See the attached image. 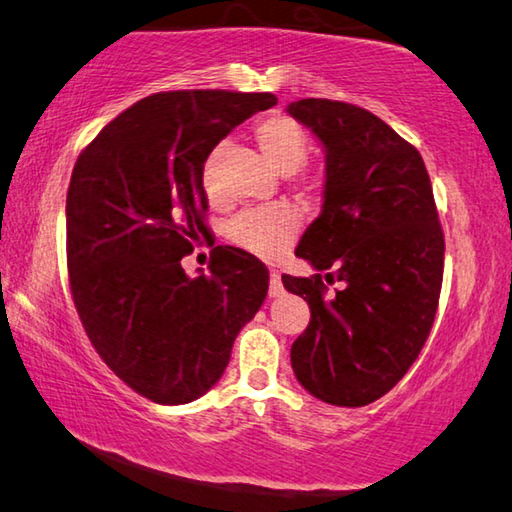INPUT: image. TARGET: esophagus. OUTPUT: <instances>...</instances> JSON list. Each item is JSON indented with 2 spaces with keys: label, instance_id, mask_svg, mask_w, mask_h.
Masks as SVG:
<instances>
[{
  "label": "esophagus",
  "instance_id": "esophagus-1",
  "mask_svg": "<svg viewBox=\"0 0 512 512\" xmlns=\"http://www.w3.org/2000/svg\"><path fill=\"white\" fill-rule=\"evenodd\" d=\"M283 294V283H281V272L272 270L270 272V297H281Z\"/></svg>",
  "mask_w": 512,
  "mask_h": 512
}]
</instances>
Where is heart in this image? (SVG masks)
Segmentation results:
<instances>
[{"label": "heart", "mask_w": 512, "mask_h": 512, "mask_svg": "<svg viewBox=\"0 0 512 512\" xmlns=\"http://www.w3.org/2000/svg\"><path fill=\"white\" fill-rule=\"evenodd\" d=\"M254 141L261 148L263 157L279 170V173L290 175L303 166L308 159L310 141L299 121L290 119L285 114L267 116L254 128ZM306 188H317V177H303ZM206 188L213 193L211 177L206 170ZM301 227L299 213L285 204L274 206H258V209H247L231 220L227 227V238L233 245L247 251L251 256L274 261L283 256L288 247L297 238Z\"/></svg>", "instance_id": "1"}]
</instances>
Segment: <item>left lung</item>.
<instances>
[{
  "label": "left lung",
  "mask_w": 512,
  "mask_h": 512,
  "mask_svg": "<svg viewBox=\"0 0 512 512\" xmlns=\"http://www.w3.org/2000/svg\"><path fill=\"white\" fill-rule=\"evenodd\" d=\"M288 114L326 150L324 206L297 256L344 283L326 299L321 274H283L310 306L292 369L328 405L364 407L402 380L434 324L445 238L432 182L420 152L369 110L301 98Z\"/></svg>",
  "instance_id": "left-lung-1"
}]
</instances>
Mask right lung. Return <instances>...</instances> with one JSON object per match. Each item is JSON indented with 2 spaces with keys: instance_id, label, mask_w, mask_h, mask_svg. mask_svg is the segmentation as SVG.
<instances>
[{
  "instance_id": "obj_1",
  "label": "right lung",
  "mask_w": 512,
  "mask_h": 512,
  "mask_svg": "<svg viewBox=\"0 0 512 512\" xmlns=\"http://www.w3.org/2000/svg\"><path fill=\"white\" fill-rule=\"evenodd\" d=\"M274 94L184 89L141 98L80 152L67 191V270L89 342L157 405H186L220 380L270 272L215 247L191 279L182 258L209 236L202 175L211 150Z\"/></svg>"
}]
</instances>
